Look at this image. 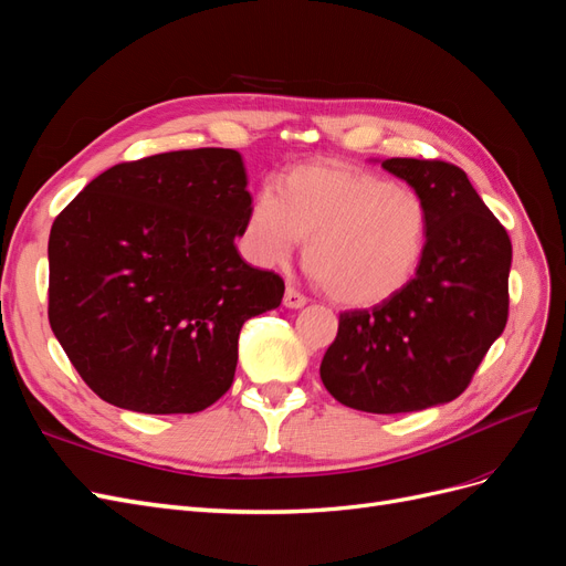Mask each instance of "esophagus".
Returning a JSON list of instances; mask_svg holds the SVG:
<instances>
[{"label":"esophagus","instance_id":"34e87169","mask_svg":"<svg viewBox=\"0 0 566 566\" xmlns=\"http://www.w3.org/2000/svg\"><path fill=\"white\" fill-rule=\"evenodd\" d=\"M306 304V297L302 293H297L295 287H285V295H283V306H287V310H302V306Z\"/></svg>","mask_w":566,"mask_h":566}]
</instances>
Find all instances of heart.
<instances>
[{
    "instance_id": "b5f03b06",
    "label": "heart",
    "mask_w": 566,
    "mask_h": 566,
    "mask_svg": "<svg viewBox=\"0 0 566 566\" xmlns=\"http://www.w3.org/2000/svg\"><path fill=\"white\" fill-rule=\"evenodd\" d=\"M245 248L262 266L283 264L306 241L304 264L333 302L378 306L413 279L427 243V208L406 186L337 163L300 165L279 198L256 193Z\"/></svg>"
}]
</instances>
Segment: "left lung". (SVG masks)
I'll use <instances>...</instances> for the list:
<instances>
[{
  "instance_id": "8db88e82",
  "label": "left lung",
  "mask_w": 566,
  "mask_h": 566,
  "mask_svg": "<svg viewBox=\"0 0 566 566\" xmlns=\"http://www.w3.org/2000/svg\"><path fill=\"white\" fill-rule=\"evenodd\" d=\"M382 167L424 202L422 260L397 297L339 314L321 380L339 403L389 416L465 391L507 323L512 243L460 167L416 158Z\"/></svg>"
}]
</instances>
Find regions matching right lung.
Listing matches in <instances>:
<instances>
[{
    "label": "right lung",
    "mask_w": 566,
    "mask_h": 566,
    "mask_svg": "<svg viewBox=\"0 0 566 566\" xmlns=\"http://www.w3.org/2000/svg\"><path fill=\"white\" fill-rule=\"evenodd\" d=\"M231 148L119 163L49 233V323L101 399L198 413L233 382L243 323L283 300V279L235 250L250 210Z\"/></svg>",
    "instance_id": "add662e5"
}]
</instances>
